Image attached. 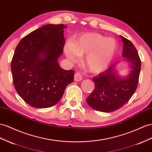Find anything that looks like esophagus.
Masks as SVG:
<instances>
[{
	"label": "esophagus",
	"instance_id": "esophagus-1",
	"mask_svg": "<svg viewBox=\"0 0 152 152\" xmlns=\"http://www.w3.org/2000/svg\"><path fill=\"white\" fill-rule=\"evenodd\" d=\"M82 80V75L80 72H76L75 75V81H80Z\"/></svg>",
	"mask_w": 152,
	"mask_h": 152
}]
</instances>
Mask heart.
Returning <instances> with one entry per match:
<instances>
[{
  "mask_svg": "<svg viewBox=\"0 0 152 152\" xmlns=\"http://www.w3.org/2000/svg\"><path fill=\"white\" fill-rule=\"evenodd\" d=\"M118 45L114 39L96 33H85L73 40L65 48L66 56L72 62L80 61V56L86 54L85 62L92 72L106 70L116 53Z\"/></svg>",
  "mask_w": 152,
  "mask_h": 152,
  "instance_id": "heart-1",
  "label": "heart"
}]
</instances>
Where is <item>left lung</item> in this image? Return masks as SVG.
<instances>
[{
	"label": "left lung",
	"instance_id": "1",
	"mask_svg": "<svg viewBox=\"0 0 152 152\" xmlns=\"http://www.w3.org/2000/svg\"><path fill=\"white\" fill-rule=\"evenodd\" d=\"M123 42V57L129 64L130 72L126 77L118 75L117 64L93 77L95 88L87 98L93 109L103 112L118 110L126 103L137 88L141 61L137 49L128 39L120 36Z\"/></svg>",
	"mask_w": 152,
	"mask_h": 152
}]
</instances>
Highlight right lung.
<instances>
[{
	"label": "right lung",
	"instance_id": "add662e5",
	"mask_svg": "<svg viewBox=\"0 0 152 152\" xmlns=\"http://www.w3.org/2000/svg\"><path fill=\"white\" fill-rule=\"evenodd\" d=\"M64 24H48L23 38L11 64L15 89L33 107L49 108L63 96L73 82L75 72L61 69L58 59L63 53Z\"/></svg>",
	"mask_w": 152,
	"mask_h": 152
}]
</instances>
